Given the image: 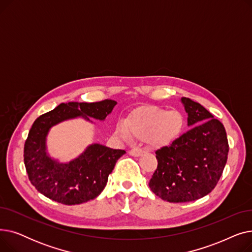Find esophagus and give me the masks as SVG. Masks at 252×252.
<instances>
[{
  "label": "esophagus",
  "instance_id": "esophagus-1",
  "mask_svg": "<svg viewBox=\"0 0 252 252\" xmlns=\"http://www.w3.org/2000/svg\"><path fill=\"white\" fill-rule=\"evenodd\" d=\"M128 153H129V155H131V156L139 157V156H142V155H143L144 151H143V150H141V149H137V148H134V149L129 150V151H128Z\"/></svg>",
  "mask_w": 252,
  "mask_h": 252
}]
</instances>
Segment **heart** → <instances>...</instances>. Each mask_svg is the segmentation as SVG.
<instances>
[{
  "label": "heart",
  "mask_w": 252,
  "mask_h": 252,
  "mask_svg": "<svg viewBox=\"0 0 252 252\" xmlns=\"http://www.w3.org/2000/svg\"><path fill=\"white\" fill-rule=\"evenodd\" d=\"M185 126L184 115L176 109L143 108L130 114L124 123L115 128V134L123 140L130 137L145 139L152 147H163L176 141Z\"/></svg>",
  "instance_id": "1"
}]
</instances>
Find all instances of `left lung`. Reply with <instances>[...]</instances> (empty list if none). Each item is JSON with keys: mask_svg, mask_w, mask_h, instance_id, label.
Masks as SVG:
<instances>
[{"mask_svg": "<svg viewBox=\"0 0 252 252\" xmlns=\"http://www.w3.org/2000/svg\"><path fill=\"white\" fill-rule=\"evenodd\" d=\"M187 133L158 149L149 182L151 191L168 202H190L215 189L227 163L229 144L222 124L199 103L181 98Z\"/></svg>", "mask_w": 252, "mask_h": 252, "instance_id": "8db88e82", "label": "left lung"}]
</instances>
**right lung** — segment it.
<instances>
[{
    "label": "right lung",
    "mask_w": 252,
    "mask_h": 252,
    "mask_svg": "<svg viewBox=\"0 0 252 252\" xmlns=\"http://www.w3.org/2000/svg\"><path fill=\"white\" fill-rule=\"evenodd\" d=\"M117 104L113 100L95 103L68 102L37 117L24 145V164L31 183L50 199L74 205L94 199L105 188L116 161L126 151L93 143L73 159L61 162L48 152L50 129L69 119L90 118L104 122Z\"/></svg>",
    "instance_id": "add662e5"
}]
</instances>
